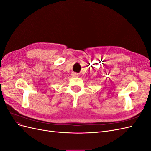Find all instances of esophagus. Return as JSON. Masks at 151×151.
<instances>
[{"label": "esophagus", "mask_w": 151, "mask_h": 151, "mask_svg": "<svg viewBox=\"0 0 151 151\" xmlns=\"http://www.w3.org/2000/svg\"><path fill=\"white\" fill-rule=\"evenodd\" d=\"M72 77H79V74H77V73H73V74H72Z\"/></svg>", "instance_id": "obj_1"}]
</instances>
